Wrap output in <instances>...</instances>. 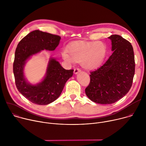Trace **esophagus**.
I'll list each match as a JSON object with an SVG mask.
<instances>
[{"label": "esophagus", "instance_id": "1", "mask_svg": "<svg viewBox=\"0 0 146 146\" xmlns=\"http://www.w3.org/2000/svg\"><path fill=\"white\" fill-rule=\"evenodd\" d=\"M81 72V70H80V69L78 68H75V69H74V74H77L78 72Z\"/></svg>", "mask_w": 146, "mask_h": 146}]
</instances>
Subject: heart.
I'll return each mask as SVG.
<instances>
[{
    "label": "heart",
    "instance_id": "obj_1",
    "mask_svg": "<svg viewBox=\"0 0 146 146\" xmlns=\"http://www.w3.org/2000/svg\"><path fill=\"white\" fill-rule=\"evenodd\" d=\"M64 50L62 56L70 64L81 63L83 68L91 71L102 65L107 54L108 48L101 42L78 41Z\"/></svg>",
    "mask_w": 146,
    "mask_h": 146
}]
</instances>
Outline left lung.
Returning a JSON list of instances; mask_svg holds the SVG:
<instances>
[{
  "label": "left lung",
  "mask_w": 146,
  "mask_h": 146,
  "mask_svg": "<svg viewBox=\"0 0 146 146\" xmlns=\"http://www.w3.org/2000/svg\"><path fill=\"white\" fill-rule=\"evenodd\" d=\"M113 53L106 62L91 72L86 96L100 104H111L125 96L131 87L135 72L133 48L130 42L119 35L108 37Z\"/></svg>",
  "instance_id": "8db88e82"
}]
</instances>
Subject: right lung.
<instances>
[{
  "instance_id": "right-lung-1",
  "label": "right lung",
  "mask_w": 146,
  "mask_h": 146,
  "mask_svg": "<svg viewBox=\"0 0 146 146\" xmlns=\"http://www.w3.org/2000/svg\"><path fill=\"white\" fill-rule=\"evenodd\" d=\"M60 40L58 36L35 30L17 45L13 62L16 85L20 93L33 104L46 105L54 102L60 96L66 82L73 75V70H65L57 60L51 57L46 75L41 82L31 84L25 78L24 68L27 60L44 50H55Z\"/></svg>"
}]
</instances>
